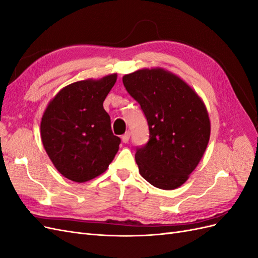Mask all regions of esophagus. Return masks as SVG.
I'll list each match as a JSON object with an SVG mask.
<instances>
[{"instance_id": "1", "label": "esophagus", "mask_w": 258, "mask_h": 258, "mask_svg": "<svg viewBox=\"0 0 258 258\" xmlns=\"http://www.w3.org/2000/svg\"><path fill=\"white\" fill-rule=\"evenodd\" d=\"M129 139H130V132H126L122 137H121V141L123 143H128L129 142Z\"/></svg>"}]
</instances>
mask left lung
<instances>
[{
	"mask_svg": "<svg viewBox=\"0 0 258 258\" xmlns=\"http://www.w3.org/2000/svg\"><path fill=\"white\" fill-rule=\"evenodd\" d=\"M123 86L141 105L150 140L137 147L139 172L160 189L183 185L204 156L210 119L204 101L182 79L166 70L142 69L124 75Z\"/></svg>",
	"mask_w": 258,
	"mask_h": 258,
	"instance_id": "8db88e82",
	"label": "left lung"
}]
</instances>
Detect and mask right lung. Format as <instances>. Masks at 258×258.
<instances>
[{
    "label": "right lung",
    "instance_id": "obj_1",
    "mask_svg": "<svg viewBox=\"0 0 258 258\" xmlns=\"http://www.w3.org/2000/svg\"><path fill=\"white\" fill-rule=\"evenodd\" d=\"M117 74L85 80L62 88L48 103L41 121V138L53 166L64 177L84 183L102 174L118 152L103 101Z\"/></svg>",
    "mask_w": 258,
    "mask_h": 258
}]
</instances>
